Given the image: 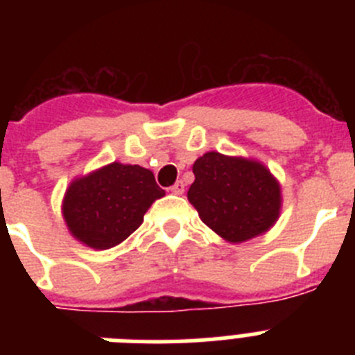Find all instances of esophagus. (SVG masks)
I'll list each match as a JSON object with an SVG mask.
<instances>
[{"mask_svg":"<svg viewBox=\"0 0 355 355\" xmlns=\"http://www.w3.org/2000/svg\"><path fill=\"white\" fill-rule=\"evenodd\" d=\"M171 192L175 193V196H181V193L184 192V183H183V181H178V183H175L174 187H171Z\"/></svg>","mask_w":355,"mask_h":355,"instance_id":"esophagus-1","label":"esophagus"}]
</instances>
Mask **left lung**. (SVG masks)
Segmentation results:
<instances>
[{
    "label": "left lung",
    "mask_w": 355,
    "mask_h": 355,
    "mask_svg": "<svg viewBox=\"0 0 355 355\" xmlns=\"http://www.w3.org/2000/svg\"><path fill=\"white\" fill-rule=\"evenodd\" d=\"M188 200L200 220L229 243L265 234L281 215L283 193L265 163L209 150L193 163Z\"/></svg>",
    "instance_id": "8db88e82"
}]
</instances>
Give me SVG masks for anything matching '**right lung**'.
<instances>
[{
	"instance_id": "add662e5",
	"label": "right lung",
	"mask_w": 355,
	"mask_h": 355,
	"mask_svg": "<svg viewBox=\"0 0 355 355\" xmlns=\"http://www.w3.org/2000/svg\"><path fill=\"white\" fill-rule=\"evenodd\" d=\"M163 196L149 168L114 162L71 181L62 216L72 238L106 250L137 231L150 205Z\"/></svg>"
}]
</instances>
